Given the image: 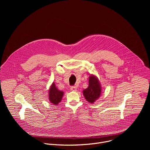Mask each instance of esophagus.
Here are the masks:
<instances>
[{
    "label": "esophagus",
    "mask_w": 150,
    "mask_h": 150,
    "mask_svg": "<svg viewBox=\"0 0 150 150\" xmlns=\"http://www.w3.org/2000/svg\"><path fill=\"white\" fill-rule=\"evenodd\" d=\"M71 90L72 91H76V87L75 86H72L71 87Z\"/></svg>",
    "instance_id": "esophagus-1"
}]
</instances>
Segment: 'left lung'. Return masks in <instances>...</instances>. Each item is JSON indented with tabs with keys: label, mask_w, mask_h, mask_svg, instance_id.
Listing matches in <instances>:
<instances>
[{
	"label": "left lung",
	"mask_w": 150,
	"mask_h": 150,
	"mask_svg": "<svg viewBox=\"0 0 150 150\" xmlns=\"http://www.w3.org/2000/svg\"><path fill=\"white\" fill-rule=\"evenodd\" d=\"M88 87L83 90V95L87 101L94 103L100 96L101 93V86L98 78L91 75L89 77Z\"/></svg>",
	"instance_id": "obj_1"
}]
</instances>
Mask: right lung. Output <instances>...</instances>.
I'll use <instances>...</instances> for the list:
<instances>
[{"label": "right lung", "instance_id": "1", "mask_svg": "<svg viewBox=\"0 0 150 150\" xmlns=\"http://www.w3.org/2000/svg\"><path fill=\"white\" fill-rule=\"evenodd\" d=\"M64 93L59 90L53 82L49 90V100L54 105H57L62 100Z\"/></svg>", "mask_w": 150, "mask_h": 150}]
</instances>
